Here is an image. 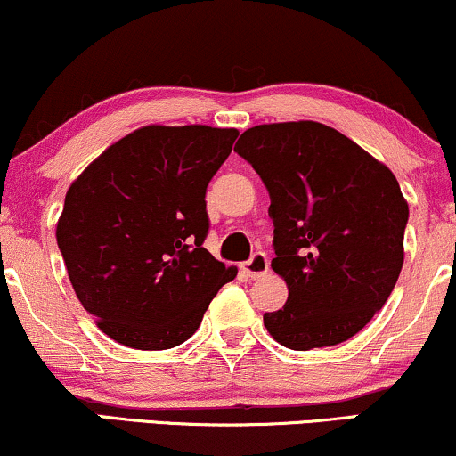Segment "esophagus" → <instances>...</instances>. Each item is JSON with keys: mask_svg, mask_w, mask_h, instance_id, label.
I'll list each match as a JSON object with an SVG mask.
<instances>
[{"mask_svg": "<svg viewBox=\"0 0 456 456\" xmlns=\"http://www.w3.org/2000/svg\"><path fill=\"white\" fill-rule=\"evenodd\" d=\"M241 271H244L250 280L261 278V275H265L269 271L267 255H265V252H255V255L250 256V261H246L244 265H241Z\"/></svg>", "mask_w": 456, "mask_h": 456, "instance_id": "esophagus-1", "label": "esophagus"}]
</instances>
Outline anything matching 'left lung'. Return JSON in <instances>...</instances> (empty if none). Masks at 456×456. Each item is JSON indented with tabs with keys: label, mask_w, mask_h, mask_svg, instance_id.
I'll list each match as a JSON object with an SVG mask.
<instances>
[{
	"label": "left lung",
	"mask_w": 456,
	"mask_h": 456,
	"mask_svg": "<svg viewBox=\"0 0 456 456\" xmlns=\"http://www.w3.org/2000/svg\"><path fill=\"white\" fill-rule=\"evenodd\" d=\"M235 151L267 187L271 267L288 284L284 309L263 315L280 345L330 347L387 301L404 263L408 204L387 166L318 122L263 124Z\"/></svg>",
	"instance_id": "left-lung-1"
}]
</instances>
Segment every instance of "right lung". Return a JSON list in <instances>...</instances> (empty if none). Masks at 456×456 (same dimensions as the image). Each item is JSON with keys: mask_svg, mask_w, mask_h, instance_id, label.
<instances>
[{"mask_svg": "<svg viewBox=\"0 0 456 456\" xmlns=\"http://www.w3.org/2000/svg\"><path fill=\"white\" fill-rule=\"evenodd\" d=\"M238 130L147 126L99 155L69 187L56 224L75 295L113 341L159 351L198 330L238 275L206 250V189Z\"/></svg>", "mask_w": 456, "mask_h": 456, "instance_id": "obj_1", "label": "right lung"}]
</instances>
